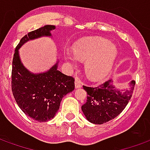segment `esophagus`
<instances>
[{"instance_id":"34e87169","label":"esophagus","mask_w":150,"mask_h":150,"mask_svg":"<svg viewBox=\"0 0 150 150\" xmlns=\"http://www.w3.org/2000/svg\"><path fill=\"white\" fill-rule=\"evenodd\" d=\"M75 86L76 89H79V88L82 87V83L79 79H76L75 81Z\"/></svg>"}]
</instances>
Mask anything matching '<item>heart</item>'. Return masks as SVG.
<instances>
[{
	"instance_id": "b5f03b06",
	"label": "heart",
	"mask_w": 150,
	"mask_h": 150,
	"mask_svg": "<svg viewBox=\"0 0 150 150\" xmlns=\"http://www.w3.org/2000/svg\"><path fill=\"white\" fill-rule=\"evenodd\" d=\"M117 56L115 45L102 38H87L76 42L73 52L65 51L64 57L71 66L77 60L85 61L84 70L90 79L100 80L110 72Z\"/></svg>"
}]
</instances>
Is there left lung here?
Segmentation results:
<instances>
[{"label": "left lung", "mask_w": 150, "mask_h": 150, "mask_svg": "<svg viewBox=\"0 0 150 150\" xmlns=\"http://www.w3.org/2000/svg\"><path fill=\"white\" fill-rule=\"evenodd\" d=\"M134 85L135 81L132 80L128 89L120 90L112 80H108L97 87L83 86L88 94L86 102L82 106L86 120L94 124H102L116 118L131 100Z\"/></svg>", "instance_id": "1"}]
</instances>
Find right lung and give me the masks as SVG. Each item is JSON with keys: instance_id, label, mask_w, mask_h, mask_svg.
Here are the masks:
<instances>
[{"instance_id": "add662e5", "label": "right lung", "mask_w": 150, "mask_h": 150, "mask_svg": "<svg viewBox=\"0 0 150 150\" xmlns=\"http://www.w3.org/2000/svg\"><path fill=\"white\" fill-rule=\"evenodd\" d=\"M53 25H45L22 38L12 60L11 90L23 112L38 122L52 120L59 110L63 98L75 89V79L57 70V63L42 73H32L23 64L19 50L26 42L42 37H52Z\"/></svg>"}]
</instances>
